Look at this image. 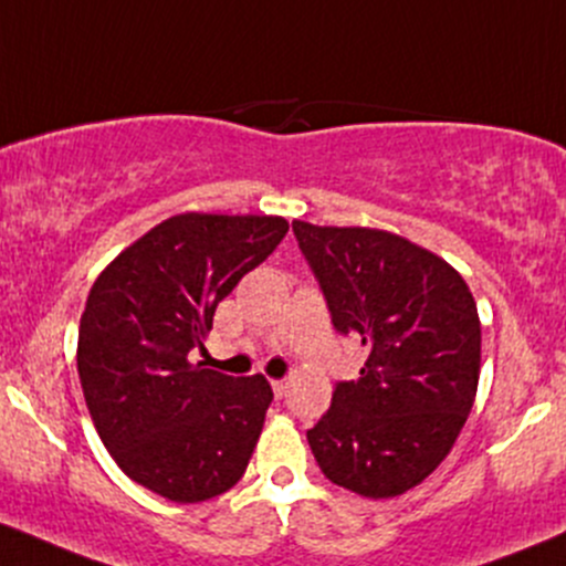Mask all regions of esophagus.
Wrapping results in <instances>:
<instances>
[{"mask_svg":"<svg viewBox=\"0 0 566 566\" xmlns=\"http://www.w3.org/2000/svg\"><path fill=\"white\" fill-rule=\"evenodd\" d=\"M271 388H273V392H276V398H284L287 396V379H273Z\"/></svg>","mask_w":566,"mask_h":566,"instance_id":"1","label":"esophagus"}]
</instances>
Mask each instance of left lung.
I'll use <instances>...</instances> for the list:
<instances>
[{
  "instance_id": "8db88e82",
  "label": "left lung",
  "mask_w": 566,
  "mask_h": 566,
  "mask_svg": "<svg viewBox=\"0 0 566 566\" xmlns=\"http://www.w3.org/2000/svg\"><path fill=\"white\" fill-rule=\"evenodd\" d=\"M333 328L366 347L306 439L331 483L401 496L453 450L480 379L478 303L453 265L371 228L293 222Z\"/></svg>"
}]
</instances>
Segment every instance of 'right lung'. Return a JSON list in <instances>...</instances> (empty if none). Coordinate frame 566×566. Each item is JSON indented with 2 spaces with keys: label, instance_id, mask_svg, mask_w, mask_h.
<instances>
[{
  "label": "right lung",
  "instance_id": "right-lung-1",
  "mask_svg": "<svg viewBox=\"0 0 566 566\" xmlns=\"http://www.w3.org/2000/svg\"><path fill=\"white\" fill-rule=\"evenodd\" d=\"M287 230L282 217L178 213L124 249L88 293L78 328L88 415L118 469L170 502H206L247 472L271 385L187 355Z\"/></svg>",
  "mask_w": 566,
  "mask_h": 566
}]
</instances>
